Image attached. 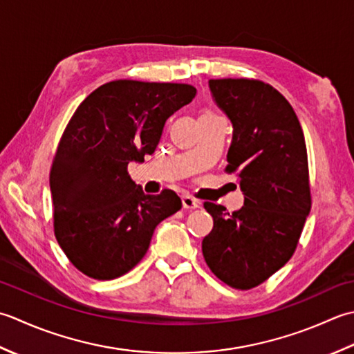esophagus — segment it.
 <instances>
[{"label":"esophagus","instance_id":"esophagus-1","mask_svg":"<svg viewBox=\"0 0 354 354\" xmlns=\"http://www.w3.org/2000/svg\"><path fill=\"white\" fill-rule=\"evenodd\" d=\"M182 206H183V209H197L200 206V203L196 198H192L191 196H183Z\"/></svg>","mask_w":354,"mask_h":354}]
</instances>
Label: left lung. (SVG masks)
Returning <instances> with one entry per match:
<instances>
[{
  "mask_svg": "<svg viewBox=\"0 0 354 354\" xmlns=\"http://www.w3.org/2000/svg\"><path fill=\"white\" fill-rule=\"evenodd\" d=\"M212 100L232 124L229 172H236L244 206L206 201L214 229L201 243L205 261L223 283L249 290L292 258L310 214L304 133L292 105L269 84L211 79Z\"/></svg>",
  "mask_w": 354,
  "mask_h": 354,
  "instance_id": "left-lung-1",
  "label": "left lung"
}]
</instances>
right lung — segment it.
<instances>
[{
    "instance_id": "1",
    "label": "right lung",
    "mask_w": 354,
    "mask_h": 354,
    "mask_svg": "<svg viewBox=\"0 0 354 354\" xmlns=\"http://www.w3.org/2000/svg\"><path fill=\"white\" fill-rule=\"evenodd\" d=\"M196 93L186 84L113 81L86 96L70 119L50 191L56 240L86 277L125 275L145 257L158 223L182 209L174 191L143 192L127 167L154 153L165 122Z\"/></svg>"
}]
</instances>
